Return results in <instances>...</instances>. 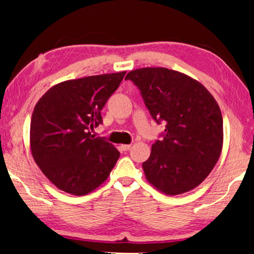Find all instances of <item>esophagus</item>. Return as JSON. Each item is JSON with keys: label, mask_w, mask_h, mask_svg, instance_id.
Here are the masks:
<instances>
[{"label": "esophagus", "mask_w": 254, "mask_h": 254, "mask_svg": "<svg viewBox=\"0 0 254 254\" xmlns=\"http://www.w3.org/2000/svg\"><path fill=\"white\" fill-rule=\"evenodd\" d=\"M130 148H131V144H121V145H120V149H121L122 151H127V150Z\"/></svg>", "instance_id": "1"}]
</instances>
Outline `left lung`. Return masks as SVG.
Here are the masks:
<instances>
[{"instance_id":"8db88e82","label":"left lung","mask_w":254,"mask_h":254,"mask_svg":"<svg viewBox=\"0 0 254 254\" xmlns=\"http://www.w3.org/2000/svg\"><path fill=\"white\" fill-rule=\"evenodd\" d=\"M145 106L157 123L166 124L161 140L152 144L142 163L145 178L162 194L187 192L204 182L223 148L221 109L198 80L163 67L131 70Z\"/></svg>"}]
</instances>
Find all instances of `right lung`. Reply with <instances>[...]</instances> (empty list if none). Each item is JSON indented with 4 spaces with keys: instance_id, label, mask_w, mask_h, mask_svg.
I'll return each instance as SVG.
<instances>
[{
    "instance_id": "1",
    "label": "right lung",
    "mask_w": 254,
    "mask_h": 254,
    "mask_svg": "<svg viewBox=\"0 0 254 254\" xmlns=\"http://www.w3.org/2000/svg\"><path fill=\"white\" fill-rule=\"evenodd\" d=\"M127 71L65 80L34 106L30 149L42 173L60 190L83 196L105 182L120 152L91 131Z\"/></svg>"
}]
</instances>
